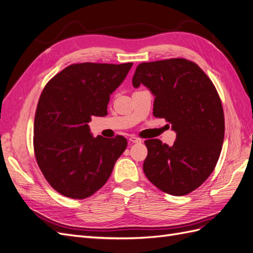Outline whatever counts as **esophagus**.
<instances>
[{
  "mask_svg": "<svg viewBox=\"0 0 253 253\" xmlns=\"http://www.w3.org/2000/svg\"><path fill=\"white\" fill-rule=\"evenodd\" d=\"M128 140L131 141V142H133V143H139V142H141V139L138 138V137H136V136H131L128 138Z\"/></svg>",
  "mask_w": 253,
  "mask_h": 253,
  "instance_id": "esophagus-1",
  "label": "esophagus"
}]
</instances>
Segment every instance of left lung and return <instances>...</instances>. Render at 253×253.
Here are the masks:
<instances>
[{
	"label": "left lung",
	"mask_w": 253,
	"mask_h": 253,
	"mask_svg": "<svg viewBox=\"0 0 253 253\" xmlns=\"http://www.w3.org/2000/svg\"><path fill=\"white\" fill-rule=\"evenodd\" d=\"M132 82L150 89L153 115L170 122L176 133L172 147L144 141L145 176L165 193L189 194L213 172L223 147L225 118L215 86L200 66L182 58L141 63Z\"/></svg>",
	"instance_id": "1"
}]
</instances>
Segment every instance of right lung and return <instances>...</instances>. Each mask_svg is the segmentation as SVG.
Wrapping results in <instances>:
<instances>
[{
	"instance_id": "right-lung-1",
	"label": "right lung",
	"mask_w": 253,
	"mask_h": 253,
	"mask_svg": "<svg viewBox=\"0 0 253 253\" xmlns=\"http://www.w3.org/2000/svg\"><path fill=\"white\" fill-rule=\"evenodd\" d=\"M133 63H77L57 74L38 102L34 149L38 166L57 192L83 200L108 181L127 141L90 134L91 116L108 115L110 96Z\"/></svg>"
}]
</instances>
